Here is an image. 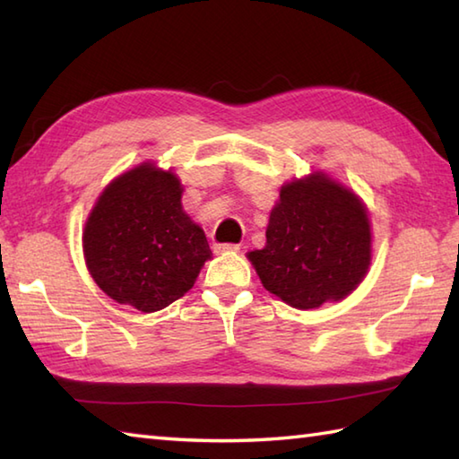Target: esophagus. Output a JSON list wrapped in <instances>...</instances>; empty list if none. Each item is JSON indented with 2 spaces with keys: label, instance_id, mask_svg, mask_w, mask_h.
Here are the masks:
<instances>
[{
  "label": "esophagus",
  "instance_id": "esophagus-1",
  "mask_svg": "<svg viewBox=\"0 0 459 459\" xmlns=\"http://www.w3.org/2000/svg\"><path fill=\"white\" fill-rule=\"evenodd\" d=\"M240 245H214V252L217 255H224V252H238Z\"/></svg>",
  "mask_w": 459,
  "mask_h": 459
}]
</instances>
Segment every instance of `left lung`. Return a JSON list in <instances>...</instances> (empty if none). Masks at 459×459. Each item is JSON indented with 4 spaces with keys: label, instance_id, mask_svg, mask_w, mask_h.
Listing matches in <instances>:
<instances>
[{
    "label": "left lung",
    "instance_id": "1",
    "mask_svg": "<svg viewBox=\"0 0 459 459\" xmlns=\"http://www.w3.org/2000/svg\"><path fill=\"white\" fill-rule=\"evenodd\" d=\"M247 256L262 286L291 307L343 299L370 264L365 204L325 173L290 181L270 212L266 247Z\"/></svg>",
    "mask_w": 459,
    "mask_h": 459
}]
</instances>
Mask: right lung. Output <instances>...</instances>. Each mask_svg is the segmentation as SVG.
<instances>
[{
	"mask_svg": "<svg viewBox=\"0 0 459 459\" xmlns=\"http://www.w3.org/2000/svg\"><path fill=\"white\" fill-rule=\"evenodd\" d=\"M171 171L142 163L116 178L96 201L82 232L84 260L106 296L143 314L187 294L211 248L181 207Z\"/></svg>",
	"mask_w": 459,
	"mask_h": 459,
	"instance_id": "right-lung-1",
	"label": "right lung"
}]
</instances>
